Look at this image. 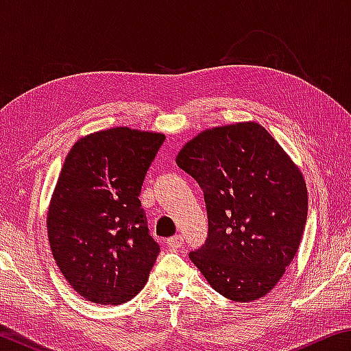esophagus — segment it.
<instances>
[{"instance_id": "34e87169", "label": "esophagus", "mask_w": 351, "mask_h": 351, "mask_svg": "<svg viewBox=\"0 0 351 351\" xmlns=\"http://www.w3.org/2000/svg\"><path fill=\"white\" fill-rule=\"evenodd\" d=\"M167 245H169L171 249H180V247L184 245V239H182V235L170 237V239H167Z\"/></svg>"}]
</instances>
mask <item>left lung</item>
<instances>
[{
  "label": "left lung",
  "instance_id": "1",
  "mask_svg": "<svg viewBox=\"0 0 351 351\" xmlns=\"http://www.w3.org/2000/svg\"><path fill=\"white\" fill-rule=\"evenodd\" d=\"M176 164L199 184L209 223L204 245L190 260L230 300L268 294L304 235V176L255 122L206 130L182 147Z\"/></svg>",
  "mask_w": 351,
  "mask_h": 351
}]
</instances>
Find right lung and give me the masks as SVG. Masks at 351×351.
Wrapping results in <instances>:
<instances>
[{"label": "right lung", "instance_id": "add662e5", "mask_svg": "<svg viewBox=\"0 0 351 351\" xmlns=\"http://www.w3.org/2000/svg\"><path fill=\"white\" fill-rule=\"evenodd\" d=\"M165 136L116 127L71 148L47 212L52 255L83 299L119 305L139 293L161 249L139 195Z\"/></svg>", "mask_w": 351, "mask_h": 351}]
</instances>
